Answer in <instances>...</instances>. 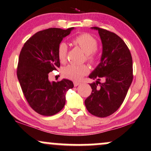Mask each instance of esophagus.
I'll return each mask as SVG.
<instances>
[{"instance_id":"1","label":"esophagus","mask_w":151,"mask_h":151,"mask_svg":"<svg viewBox=\"0 0 151 151\" xmlns=\"http://www.w3.org/2000/svg\"><path fill=\"white\" fill-rule=\"evenodd\" d=\"M80 84H81V83H78V82H74V83H73V85H74V86H75V87L78 86Z\"/></svg>"}]
</instances>
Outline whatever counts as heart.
Returning a JSON list of instances; mask_svg holds the SVG:
<instances>
[{"label":"heart","mask_w":151,"mask_h":151,"mask_svg":"<svg viewBox=\"0 0 151 151\" xmlns=\"http://www.w3.org/2000/svg\"><path fill=\"white\" fill-rule=\"evenodd\" d=\"M73 43L78 46L85 53L86 59L89 62L94 64L96 60V50L97 47V40L88 33H83L73 39ZM68 46L65 42H61L57 48V57L61 63L66 61ZM89 68L87 65L69 64L64 67L61 73L66 78L72 81H80L83 76L89 73Z\"/></svg>","instance_id":"b5f03b06"}]
</instances>
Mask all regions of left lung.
I'll list each match as a JSON object with an SVG mask.
<instances>
[{"mask_svg": "<svg viewBox=\"0 0 151 151\" xmlns=\"http://www.w3.org/2000/svg\"><path fill=\"white\" fill-rule=\"evenodd\" d=\"M92 29L98 31L103 50L101 61L89 76L96 82L90 84L92 91L85 104L91 114L105 118L120 108L127 95L133 80L132 58L118 35L99 27Z\"/></svg>", "mask_w": 151, "mask_h": 151, "instance_id": "left-lung-1", "label": "left lung"}]
</instances>
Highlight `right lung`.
I'll use <instances>...</instances> for the list:
<instances>
[{"mask_svg": "<svg viewBox=\"0 0 151 151\" xmlns=\"http://www.w3.org/2000/svg\"><path fill=\"white\" fill-rule=\"evenodd\" d=\"M73 27L66 30L50 28L37 32L24 45L17 66V78L30 106L40 115L59 113L66 102V93L73 87L72 81L48 80V73L60 66L57 48Z\"/></svg>", "mask_w": 151, "mask_h": 151, "instance_id": "add662e5", "label": "right lung"}]
</instances>
